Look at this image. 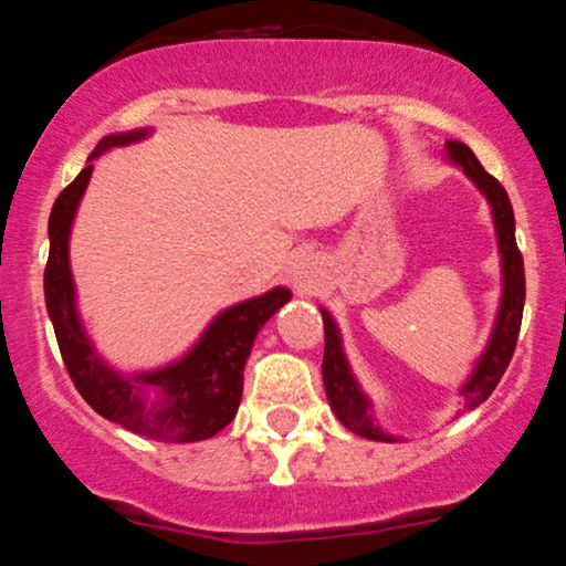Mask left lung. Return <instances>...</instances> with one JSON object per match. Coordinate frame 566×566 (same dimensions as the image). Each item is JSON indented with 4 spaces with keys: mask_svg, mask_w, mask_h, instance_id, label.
Returning a JSON list of instances; mask_svg holds the SVG:
<instances>
[{
    "mask_svg": "<svg viewBox=\"0 0 566 566\" xmlns=\"http://www.w3.org/2000/svg\"><path fill=\"white\" fill-rule=\"evenodd\" d=\"M446 150H449L451 164L462 166V171L468 174V177L478 185V190L486 196L489 207H492L496 241H500L502 254V303L494 322V333L492 338H489L486 352L478 359L473 376H470L462 387V397L468 400V408H475L494 392V387L500 384V378L507 370V365H511V357L515 352L526 297L524 258H521L518 244H515V217L505 188L478 164V158L468 145H462V142H449ZM322 322H325V359H322V376H325V392L335 416H338L352 432L363 434V438L395 440L392 434H384L374 424L370 400L363 395V389L357 387V381H354L333 316L322 312Z\"/></svg>",
    "mask_w": 566,
    "mask_h": 566,
    "instance_id": "8db88e82",
    "label": "left lung"
}]
</instances>
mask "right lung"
Segmentation results:
<instances>
[{"instance_id": "1", "label": "right lung", "mask_w": 566, "mask_h": 566, "mask_svg": "<svg viewBox=\"0 0 566 566\" xmlns=\"http://www.w3.org/2000/svg\"><path fill=\"white\" fill-rule=\"evenodd\" d=\"M147 134H150L147 128H139V132L104 136L91 153V160L109 147L145 139ZM91 171L93 164H85L74 182L61 190L48 222L51 254L45 265V303L70 378L93 411L142 438L160 440V443H196L212 438L222 427L231 424L239 411L244 365L254 335L293 293L276 287L226 308L179 363L134 376L112 370L104 359H98L80 325L70 271L72 220L80 198L88 188Z\"/></svg>"}]
</instances>
